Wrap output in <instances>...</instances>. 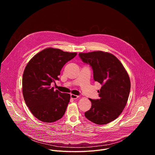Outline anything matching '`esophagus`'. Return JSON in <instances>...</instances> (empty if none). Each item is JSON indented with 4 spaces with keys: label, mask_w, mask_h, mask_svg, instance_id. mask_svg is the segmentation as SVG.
Returning a JSON list of instances; mask_svg holds the SVG:
<instances>
[{
    "label": "esophagus",
    "mask_w": 155,
    "mask_h": 155,
    "mask_svg": "<svg viewBox=\"0 0 155 155\" xmlns=\"http://www.w3.org/2000/svg\"><path fill=\"white\" fill-rule=\"evenodd\" d=\"M71 97L72 98V99H78V98H79V96H77V95H75V94H71Z\"/></svg>",
    "instance_id": "34e87169"
}]
</instances>
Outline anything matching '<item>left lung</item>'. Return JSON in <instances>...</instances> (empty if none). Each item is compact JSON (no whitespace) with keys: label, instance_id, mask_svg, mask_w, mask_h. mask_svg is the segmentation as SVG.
Instances as JSON below:
<instances>
[{"label":"left lung","instance_id":"left-lung-1","mask_svg":"<svg viewBox=\"0 0 155 155\" xmlns=\"http://www.w3.org/2000/svg\"><path fill=\"white\" fill-rule=\"evenodd\" d=\"M79 56L91 66L94 80L102 84L98 91L100 99H90L91 107L84 116L95 124H108L119 117L127 104L130 89L129 75L119 59L111 53L97 51L80 53Z\"/></svg>","mask_w":155,"mask_h":155}]
</instances>
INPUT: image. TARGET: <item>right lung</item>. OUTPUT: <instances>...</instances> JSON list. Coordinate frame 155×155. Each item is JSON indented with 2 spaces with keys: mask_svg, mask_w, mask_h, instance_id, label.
Returning <instances> with one entry per match:
<instances>
[{
  "mask_svg": "<svg viewBox=\"0 0 155 155\" xmlns=\"http://www.w3.org/2000/svg\"><path fill=\"white\" fill-rule=\"evenodd\" d=\"M77 53L47 48L36 54L28 63L23 75V94L33 115L41 121L53 123L64 115L71 96L54 91L52 82L59 80L63 66Z\"/></svg>",
  "mask_w": 155,
  "mask_h": 155,
  "instance_id": "1",
  "label": "right lung"
}]
</instances>
